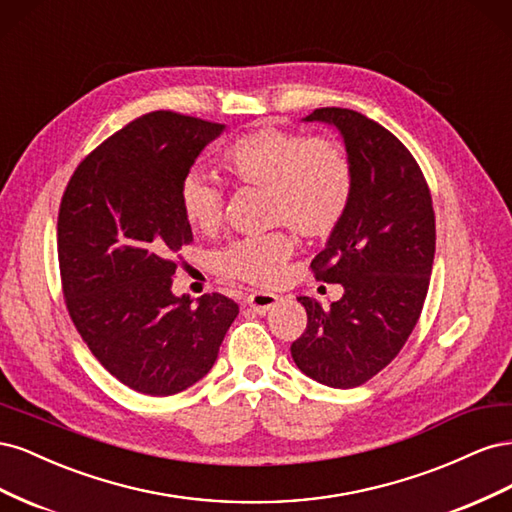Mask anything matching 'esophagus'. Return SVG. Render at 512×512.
<instances>
[{
    "label": "esophagus",
    "mask_w": 512,
    "mask_h": 512,
    "mask_svg": "<svg viewBox=\"0 0 512 512\" xmlns=\"http://www.w3.org/2000/svg\"><path fill=\"white\" fill-rule=\"evenodd\" d=\"M247 305H250L254 312L258 314H267L269 309H273L277 303H280V297L277 294H271V292H252L247 294Z\"/></svg>",
    "instance_id": "obj_1"
}]
</instances>
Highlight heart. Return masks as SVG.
<instances>
[{"label": "heart", "mask_w": 512, "mask_h": 512, "mask_svg": "<svg viewBox=\"0 0 512 512\" xmlns=\"http://www.w3.org/2000/svg\"><path fill=\"white\" fill-rule=\"evenodd\" d=\"M220 162L241 185L267 192V222L273 226L322 239L346 218L354 190L352 164L335 141L260 128L232 141ZM179 207L194 230L215 232L222 224L224 194L207 177L190 173L181 181ZM292 252V237L271 232L232 243L218 256V267L235 280L275 286L282 282Z\"/></svg>", "instance_id": "1"}]
</instances>
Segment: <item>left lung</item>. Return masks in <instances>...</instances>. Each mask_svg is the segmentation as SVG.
<instances>
[{
    "instance_id": "8db88e82",
    "label": "left lung",
    "mask_w": 512,
    "mask_h": 512,
    "mask_svg": "<svg viewBox=\"0 0 512 512\" xmlns=\"http://www.w3.org/2000/svg\"><path fill=\"white\" fill-rule=\"evenodd\" d=\"M318 121L342 136L354 190L346 218L312 260L316 280L342 284L324 307L299 297L305 333L290 346L297 367L333 389H354L404 348L427 297L436 254L427 181L397 136L350 108H316Z\"/></svg>"
}]
</instances>
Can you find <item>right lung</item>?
Returning <instances> with one entry per match:
<instances>
[{"label":"right lung","instance_id":"1","mask_svg":"<svg viewBox=\"0 0 512 512\" xmlns=\"http://www.w3.org/2000/svg\"><path fill=\"white\" fill-rule=\"evenodd\" d=\"M226 126L170 111L138 117L74 170L61 198L57 254L70 318L106 371L166 397L218 359L239 305L173 292V254L192 241L181 181Z\"/></svg>","mask_w":512,"mask_h":512}]
</instances>
